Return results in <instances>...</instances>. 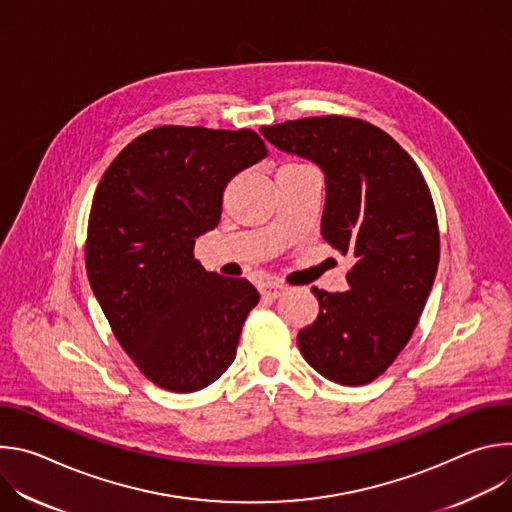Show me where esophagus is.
Wrapping results in <instances>:
<instances>
[{
	"label": "esophagus",
	"mask_w": 512,
	"mask_h": 512,
	"mask_svg": "<svg viewBox=\"0 0 512 512\" xmlns=\"http://www.w3.org/2000/svg\"><path fill=\"white\" fill-rule=\"evenodd\" d=\"M285 285H281V283H269V285H265V289H263V298H267V300H277V298H281L283 294H285Z\"/></svg>",
	"instance_id": "esophagus-1"
}]
</instances>
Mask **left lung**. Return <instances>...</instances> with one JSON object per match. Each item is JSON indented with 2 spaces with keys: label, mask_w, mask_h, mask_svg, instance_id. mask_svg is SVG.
Returning a JSON list of instances; mask_svg holds the SVG:
<instances>
[{
  "label": "left lung",
  "mask_w": 512,
  "mask_h": 512,
  "mask_svg": "<svg viewBox=\"0 0 512 512\" xmlns=\"http://www.w3.org/2000/svg\"><path fill=\"white\" fill-rule=\"evenodd\" d=\"M261 133L322 168V237L354 261L346 273L350 289L328 294L312 287L320 314L300 330V352L338 385H367L409 342L440 263L427 182L389 133L356 117H304Z\"/></svg>",
  "instance_id": "obj_1"
}]
</instances>
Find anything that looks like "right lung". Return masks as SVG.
Segmentation results:
<instances>
[{
    "mask_svg": "<svg viewBox=\"0 0 512 512\" xmlns=\"http://www.w3.org/2000/svg\"><path fill=\"white\" fill-rule=\"evenodd\" d=\"M267 156L253 129L162 125L105 170L93 196L87 275L109 326L154 385L208 387L235 360L257 289L206 271L194 243L221 221L233 176Z\"/></svg>",
    "mask_w": 512,
    "mask_h": 512,
    "instance_id": "obj_1",
    "label": "right lung"
}]
</instances>
